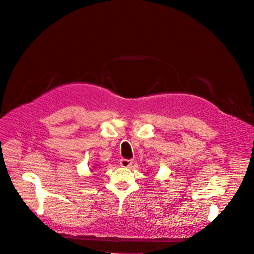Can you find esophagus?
I'll use <instances>...</instances> for the list:
<instances>
[{
    "instance_id": "esophagus-1",
    "label": "esophagus",
    "mask_w": 254,
    "mask_h": 254,
    "mask_svg": "<svg viewBox=\"0 0 254 254\" xmlns=\"http://www.w3.org/2000/svg\"><path fill=\"white\" fill-rule=\"evenodd\" d=\"M120 163H121V165L123 167H129L132 164V160L131 159H125V158H123V159H121Z\"/></svg>"
}]
</instances>
